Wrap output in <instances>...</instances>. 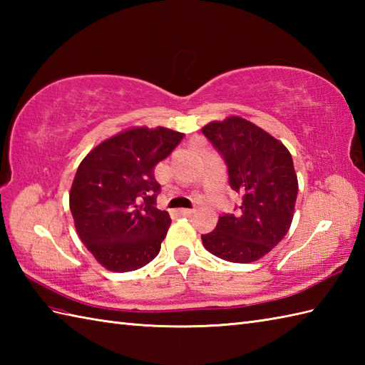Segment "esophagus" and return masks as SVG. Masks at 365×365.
Returning <instances> with one entry per match:
<instances>
[{
    "instance_id": "esophagus-1",
    "label": "esophagus",
    "mask_w": 365,
    "mask_h": 365,
    "mask_svg": "<svg viewBox=\"0 0 365 365\" xmlns=\"http://www.w3.org/2000/svg\"><path fill=\"white\" fill-rule=\"evenodd\" d=\"M177 215H180V216H190V215H192V210H190V208H178Z\"/></svg>"
}]
</instances>
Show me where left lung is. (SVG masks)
I'll list each match as a JSON object with an SVG mask.
<instances>
[{
  "label": "left lung",
  "instance_id": "1",
  "mask_svg": "<svg viewBox=\"0 0 365 365\" xmlns=\"http://www.w3.org/2000/svg\"><path fill=\"white\" fill-rule=\"evenodd\" d=\"M227 166L230 188L240 196L235 213L221 215L202 243L216 257L235 263L262 259L290 229L298 178L287 147L238 115L202 128Z\"/></svg>",
  "mask_w": 365,
  "mask_h": 365
}]
</instances>
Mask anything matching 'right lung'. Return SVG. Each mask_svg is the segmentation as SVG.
Instances as JSON below:
<instances>
[{"instance_id": "right-lung-1", "label": "right lung", "mask_w": 365, "mask_h": 365, "mask_svg": "<svg viewBox=\"0 0 365 365\" xmlns=\"http://www.w3.org/2000/svg\"><path fill=\"white\" fill-rule=\"evenodd\" d=\"M183 139L165 127H135L94 147L80 163L71 212L81 242L100 265L125 273L157 257L170 218L157 207L153 169Z\"/></svg>"}]
</instances>
